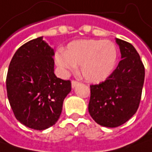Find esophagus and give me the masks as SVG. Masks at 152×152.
I'll list each match as a JSON object with an SVG mask.
<instances>
[{"label":"esophagus","mask_w":152,"mask_h":152,"mask_svg":"<svg viewBox=\"0 0 152 152\" xmlns=\"http://www.w3.org/2000/svg\"><path fill=\"white\" fill-rule=\"evenodd\" d=\"M79 82L76 81V80H73V81H72V87L74 88V87H76V86L79 85Z\"/></svg>","instance_id":"34e87169"}]
</instances>
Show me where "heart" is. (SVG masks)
<instances>
[{"label":"heart","instance_id":"1","mask_svg":"<svg viewBox=\"0 0 152 152\" xmlns=\"http://www.w3.org/2000/svg\"><path fill=\"white\" fill-rule=\"evenodd\" d=\"M118 60L116 45L109 40L81 39L69 43L65 51L56 54V62L64 70L74 71L81 66L86 80L101 82L113 71Z\"/></svg>","mask_w":152,"mask_h":152}]
</instances>
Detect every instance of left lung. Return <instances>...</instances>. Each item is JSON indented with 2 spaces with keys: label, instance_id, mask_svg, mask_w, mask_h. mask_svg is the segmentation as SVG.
<instances>
[{
  "label": "left lung",
  "instance_id": "1",
  "mask_svg": "<svg viewBox=\"0 0 152 152\" xmlns=\"http://www.w3.org/2000/svg\"><path fill=\"white\" fill-rule=\"evenodd\" d=\"M122 60L107 79L91 85L89 113L98 124L115 128L124 124L138 110L144 80L145 67L130 43L116 39Z\"/></svg>",
  "mask_w": 152,
  "mask_h": 152
}]
</instances>
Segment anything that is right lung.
<instances>
[{
  "instance_id": "1",
  "label": "right lung",
  "mask_w": 152,
  "mask_h": 152,
  "mask_svg": "<svg viewBox=\"0 0 152 152\" xmlns=\"http://www.w3.org/2000/svg\"><path fill=\"white\" fill-rule=\"evenodd\" d=\"M54 50L42 39H32L15 52L7 75V91L15 118L36 130L54 125L59 118L71 81L54 73Z\"/></svg>"
}]
</instances>
